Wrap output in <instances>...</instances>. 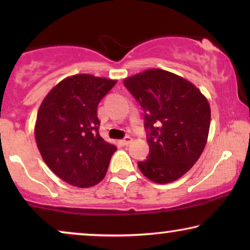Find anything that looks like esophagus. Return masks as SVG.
Returning <instances> with one entry per match:
<instances>
[{"mask_svg": "<svg viewBox=\"0 0 250 250\" xmlns=\"http://www.w3.org/2000/svg\"><path fill=\"white\" fill-rule=\"evenodd\" d=\"M132 141H133V139L131 138V136H126L124 140H121V145L122 146H128Z\"/></svg>", "mask_w": 250, "mask_h": 250, "instance_id": "34e87169", "label": "esophagus"}]
</instances>
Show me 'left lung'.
Here are the masks:
<instances>
[{"instance_id":"left-lung-1","label":"left lung","mask_w":250,"mask_h":250,"mask_svg":"<svg viewBox=\"0 0 250 250\" xmlns=\"http://www.w3.org/2000/svg\"><path fill=\"white\" fill-rule=\"evenodd\" d=\"M145 110L150 155L138 166L146 179L166 184L183 176L207 143L210 105L199 88L170 71L152 68L124 80Z\"/></svg>"}]
</instances>
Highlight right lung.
Returning <instances> with one entry per match:
<instances>
[{
  "instance_id": "obj_1",
  "label": "right lung",
  "mask_w": 250,
  "mask_h": 250,
  "mask_svg": "<svg viewBox=\"0 0 250 250\" xmlns=\"http://www.w3.org/2000/svg\"><path fill=\"white\" fill-rule=\"evenodd\" d=\"M116 80L78 74L52 87L37 111L35 139L49 168L64 182L91 188L101 182L117 148L99 134L98 104Z\"/></svg>"
}]
</instances>
